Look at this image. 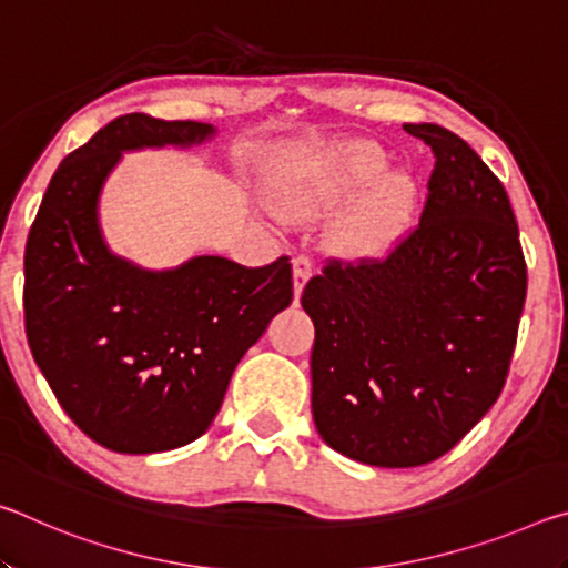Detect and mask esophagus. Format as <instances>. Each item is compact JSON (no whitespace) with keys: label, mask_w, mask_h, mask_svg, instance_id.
<instances>
[{"label":"esophagus","mask_w":568,"mask_h":568,"mask_svg":"<svg viewBox=\"0 0 568 568\" xmlns=\"http://www.w3.org/2000/svg\"><path fill=\"white\" fill-rule=\"evenodd\" d=\"M313 257L311 255H305V253H301V255H295L293 257V283H295V297H301V293H303V287H305V283H307V277L313 275Z\"/></svg>","instance_id":"34e87169"}]
</instances>
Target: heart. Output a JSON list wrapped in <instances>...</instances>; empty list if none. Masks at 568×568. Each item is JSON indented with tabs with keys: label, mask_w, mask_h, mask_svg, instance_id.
<instances>
[{
	"label": "heart",
	"mask_w": 568,
	"mask_h": 568,
	"mask_svg": "<svg viewBox=\"0 0 568 568\" xmlns=\"http://www.w3.org/2000/svg\"><path fill=\"white\" fill-rule=\"evenodd\" d=\"M386 160L373 145H353L341 155L323 162L307 175L293 180L283 192L285 210L291 215H313L318 210L335 207L355 195L361 187L376 180ZM410 185L400 178H390L363 200V205L345 220L341 230L343 245L353 253H376L400 233L408 215Z\"/></svg>",
	"instance_id": "obj_1"
}]
</instances>
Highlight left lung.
<instances>
[{"mask_svg": "<svg viewBox=\"0 0 568 568\" xmlns=\"http://www.w3.org/2000/svg\"><path fill=\"white\" fill-rule=\"evenodd\" d=\"M434 152L418 223L383 257H328L303 287L315 325L313 420L381 468L448 454L506 386L526 301L511 200L440 124H403Z\"/></svg>", "mask_w": 568, "mask_h": 568, "instance_id": "8db88e82", "label": "left lung"}]
</instances>
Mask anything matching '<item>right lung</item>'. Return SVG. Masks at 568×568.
<instances>
[{"label":"right lung","mask_w":568,"mask_h":568,"mask_svg":"<svg viewBox=\"0 0 568 568\" xmlns=\"http://www.w3.org/2000/svg\"><path fill=\"white\" fill-rule=\"evenodd\" d=\"M213 124L130 112L70 152L24 247V331L77 428L118 454H158L205 434L230 376L293 301L283 255L263 267L203 255L148 273L114 257L98 195L120 150L192 145Z\"/></svg>","instance_id":"obj_1"}]
</instances>
